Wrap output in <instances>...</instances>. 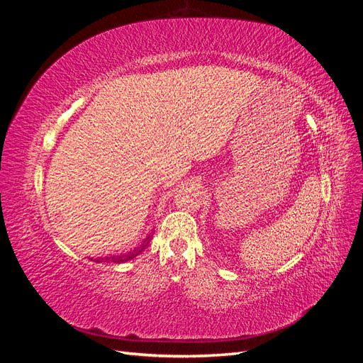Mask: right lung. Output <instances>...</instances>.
<instances>
[{
  "label": "right lung",
  "mask_w": 363,
  "mask_h": 363,
  "mask_svg": "<svg viewBox=\"0 0 363 363\" xmlns=\"http://www.w3.org/2000/svg\"><path fill=\"white\" fill-rule=\"evenodd\" d=\"M150 240H151V236L145 238L144 244H142V245H140V247H138V248H135L133 251H128L127 255H119V256H108V257H104V259H101V257H100V259H95L94 262H113V263H123V262L131 260V259H135L138 255H140V252L147 248V245H148Z\"/></svg>",
  "instance_id": "1"
}]
</instances>
